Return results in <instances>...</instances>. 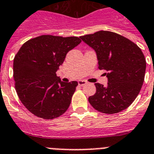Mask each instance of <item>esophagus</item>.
<instances>
[{
  "label": "esophagus",
  "instance_id": "obj_1",
  "mask_svg": "<svg viewBox=\"0 0 154 154\" xmlns=\"http://www.w3.org/2000/svg\"><path fill=\"white\" fill-rule=\"evenodd\" d=\"M87 84V82L86 81V80H79V81H78V84L80 86L86 85Z\"/></svg>",
  "mask_w": 154,
  "mask_h": 154
}]
</instances>
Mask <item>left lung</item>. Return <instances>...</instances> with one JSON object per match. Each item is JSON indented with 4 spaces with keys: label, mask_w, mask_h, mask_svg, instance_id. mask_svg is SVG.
Wrapping results in <instances>:
<instances>
[{
    "label": "left lung",
    "mask_w": 154,
    "mask_h": 154,
    "mask_svg": "<svg viewBox=\"0 0 154 154\" xmlns=\"http://www.w3.org/2000/svg\"><path fill=\"white\" fill-rule=\"evenodd\" d=\"M80 39L96 52L98 68L106 70L108 80L106 87L95 84L96 93L88 98L91 106L107 114L127 109L144 80L146 63L140 48L126 37L106 30L81 36Z\"/></svg>",
    "instance_id": "left-lung-1"
}]
</instances>
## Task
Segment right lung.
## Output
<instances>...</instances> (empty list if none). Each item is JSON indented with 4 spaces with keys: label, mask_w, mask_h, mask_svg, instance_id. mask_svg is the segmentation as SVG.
<instances>
[{
    "label": "right lung",
    "mask_w": 154,
    "mask_h": 154,
    "mask_svg": "<svg viewBox=\"0 0 154 154\" xmlns=\"http://www.w3.org/2000/svg\"><path fill=\"white\" fill-rule=\"evenodd\" d=\"M80 42L77 37L42 35L22 45L14 59V79L19 99L30 113L48 120L68 109L78 83L63 82L56 73Z\"/></svg>",
    "instance_id": "obj_1"
}]
</instances>
